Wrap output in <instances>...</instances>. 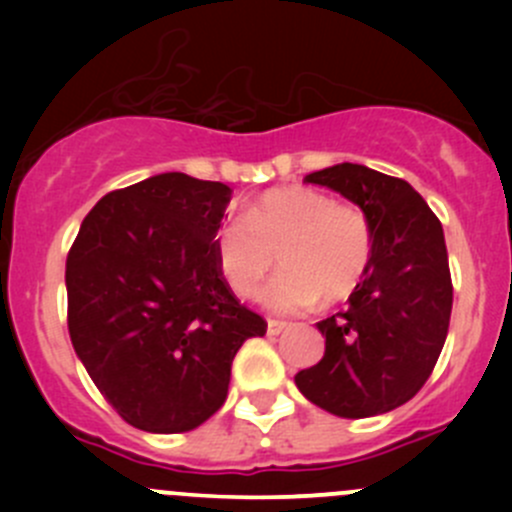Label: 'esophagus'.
I'll return each instance as SVG.
<instances>
[{"label":"esophagus","mask_w":512,"mask_h":512,"mask_svg":"<svg viewBox=\"0 0 512 512\" xmlns=\"http://www.w3.org/2000/svg\"><path fill=\"white\" fill-rule=\"evenodd\" d=\"M287 327H289L287 322H280V319H270V322H267V334H270V337H277V334L285 332Z\"/></svg>","instance_id":"34e87169"}]
</instances>
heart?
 <instances>
[{
    "mask_svg": "<svg viewBox=\"0 0 512 512\" xmlns=\"http://www.w3.org/2000/svg\"><path fill=\"white\" fill-rule=\"evenodd\" d=\"M282 275L265 302L299 312L324 299L342 302L364 280L374 255V230L361 208L334 203L304 185H282L247 205L245 215L215 232V260L227 287L242 299L262 292L272 267Z\"/></svg>",
    "mask_w": 512,
    "mask_h": 512,
    "instance_id": "obj_1",
    "label": "heart"
}]
</instances>
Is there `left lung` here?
Returning <instances> with one entry per match:
<instances>
[{"label": "left lung", "instance_id": "left-lung-1", "mask_svg": "<svg viewBox=\"0 0 512 512\" xmlns=\"http://www.w3.org/2000/svg\"><path fill=\"white\" fill-rule=\"evenodd\" d=\"M304 183L327 185L364 210L374 255L349 307L317 324L324 356L294 384L334 416L386 414L414 399L446 342L453 285L443 227L406 180L366 165H332Z\"/></svg>", "mask_w": 512, "mask_h": 512}]
</instances>
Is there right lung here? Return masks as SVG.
<instances>
[{"mask_svg": "<svg viewBox=\"0 0 512 512\" xmlns=\"http://www.w3.org/2000/svg\"><path fill=\"white\" fill-rule=\"evenodd\" d=\"M232 190L160 173L103 195L66 257L69 334L116 414L148 433L193 431L227 399L230 366L267 322L215 260Z\"/></svg>", "mask_w": 512, "mask_h": 512, "instance_id": "right-lung-1", "label": "right lung"}]
</instances>
